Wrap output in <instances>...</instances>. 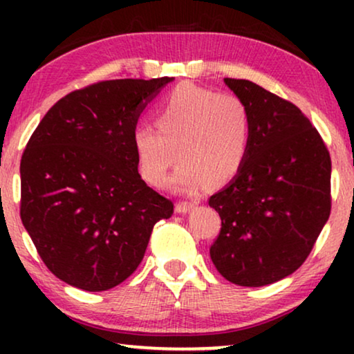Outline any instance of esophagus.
Here are the masks:
<instances>
[{"instance_id":"obj_1","label":"esophagus","mask_w":354,"mask_h":354,"mask_svg":"<svg viewBox=\"0 0 354 354\" xmlns=\"http://www.w3.org/2000/svg\"><path fill=\"white\" fill-rule=\"evenodd\" d=\"M195 206H196V203H193V201H178L176 205V211L178 212V214H185V212L192 211Z\"/></svg>"}]
</instances>
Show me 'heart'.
I'll use <instances>...</instances> for the list:
<instances>
[{"instance_id": "heart-1", "label": "heart", "mask_w": 354, "mask_h": 354, "mask_svg": "<svg viewBox=\"0 0 354 354\" xmlns=\"http://www.w3.org/2000/svg\"><path fill=\"white\" fill-rule=\"evenodd\" d=\"M154 122L132 130L138 171L154 187L166 182L177 159L182 164L171 178L172 188L196 193L211 182L224 185L243 166L251 143V119L243 100L182 84L164 98Z\"/></svg>"}]
</instances>
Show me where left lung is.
I'll use <instances>...</instances> for the list:
<instances>
[{"mask_svg": "<svg viewBox=\"0 0 354 354\" xmlns=\"http://www.w3.org/2000/svg\"><path fill=\"white\" fill-rule=\"evenodd\" d=\"M224 82L248 108L251 143L240 172L209 198L222 221L209 254L229 282L264 287L293 274L326 225L330 154L290 101L250 80Z\"/></svg>", "mask_w": 354, "mask_h": 354, "instance_id": "1", "label": "left lung"}]
</instances>
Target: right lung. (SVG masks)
Masks as SVG:
<instances>
[{"label": "right lung", "mask_w": 354, "mask_h": 354, "mask_svg": "<svg viewBox=\"0 0 354 354\" xmlns=\"http://www.w3.org/2000/svg\"><path fill=\"white\" fill-rule=\"evenodd\" d=\"M174 77L98 82L45 114L21 159V219L46 268L72 287L104 292L142 263L171 200L143 182L132 130Z\"/></svg>", "instance_id": "1"}]
</instances>
